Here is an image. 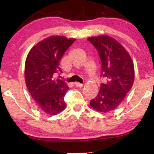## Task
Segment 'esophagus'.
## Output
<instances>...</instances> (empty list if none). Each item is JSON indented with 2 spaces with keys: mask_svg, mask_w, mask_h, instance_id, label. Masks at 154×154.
Segmentation results:
<instances>
[{
  "mask_svg": "<svg viewBox=\"0 0 154 154\" xmlns=\"http://www.w3.org/2000/svg\"><path fill=\"white\" fill-rule=\"evenodd\" d=\"M75 85L76 87H82L83 84L82 83H79V82H75Z\"/></svg>",
  "mask_w": 154,
  "mask_h": 154,
  "instance_id": "1",
  "label": "esophagus"
}]
</instances>
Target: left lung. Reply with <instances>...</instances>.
Segmentation results:
<instances>
[{"mask_svg": "<svg viewBox=\"0 0 154 154\" xmlns=\"http://www.w3.org/2000/svg\"><path fill=\"white\" fill-rule=\"evenodd\" d=\"M88 41L98 51L101 76L105 82L90 104L95 110L108 112L115 109L131 89L135 69L130 54L115 39L107 36L91 37Z\"/></svg>", "mask_w": 154, "mask_h": 154, "instance_id": "left-lung-1", "label": "left lung"}]
</instances>
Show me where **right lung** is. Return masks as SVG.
Masks as SVG:
<instances>
[{"mask_svg":"<svg viewBox=\"0 0 154 154\" xmlns=\"http://www.w3.org/2000/svg\"><path fill=\"white\" fill-rule=\"evenodd\" d=\"M75 39L51 36L35 45L25 62V82L39 109L49 115H56L66 107L64 95L69 87L62 79H56L61 72L60 60Z\"/></svg>","mask_w":154,"mask_h":154,"instance_id":"add662e5","label":"right lung"}]
</instances>
